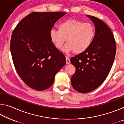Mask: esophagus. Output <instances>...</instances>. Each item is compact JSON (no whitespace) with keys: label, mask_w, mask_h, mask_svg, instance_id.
<instances>
[{"label":"esophagus","mask_w":124,"mask_h":124,"mask_svg":"<svg viewBox=\"0 0 124 124\" xmlns=\"http://www.w3.org/2000/svg\"><path fill=\"white\" fill-rule=\"evenodd\" d=\"M70 59L68 57H66V63L68 64H70Z\"/></svg>","instance_id":"obj_1"}]
</instances>
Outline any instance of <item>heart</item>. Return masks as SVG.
I'll return each instance as SVG.
<instances>
[{
	"label": "heart",
	"instance_id": "1",
	"mask_svg": "<svg viewBox=\"0 0 124 124\" xmlns=\"http://www.w3.org/2000/svg\"><path fill=\"white\" fill-rule=\"evenodd\" d=\"M58 31H50V38L57 49H61L66 39L64 51H74L79 54L84 52L91 46L95 37V27L90 23L76 19H68L61 23Z\"/></svg>",
	"mask_w": 124,
	"mask_h": 124
}]
</instances>
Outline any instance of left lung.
<instances>
[{
  "instance_id": "1",
  "label": "left lung",
  "mask_w": 124,
  "mask_h": 124,
  "mask_svg": "<svg viewBox=\"0 0 124 124\" xmlns=\"http://www.w3.org/2000/svg\"><path fill=\"white\" fill-rule=\"evenodd\" d=\"M94 23L95 37L86 51L70 58L76 70L71 78L73 87L80 93H88L103 83L114 62L116 46L113 33L105 23L87 15Z\"/></svg>"
}]
</instances>
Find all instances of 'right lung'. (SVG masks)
Wrapping results in <instances>:
<instances>
[{"instance_id":"obj_1","label":"right lung","mask_w":124,"mask_h":124,"mask_svg":"<svg viewBox=\"0 0 124 124\" xmlns=\"http://www.w3.org/2000/svg\"><path fill=\"white\" fill-rule=\"evenodd\" d=\"M62 12H33L21 21L12 32L10 50L18 75L29 87L43 91L53 84L56 73L66 63L54 46L50 32Z\"/></svg>"}]
</instances>
